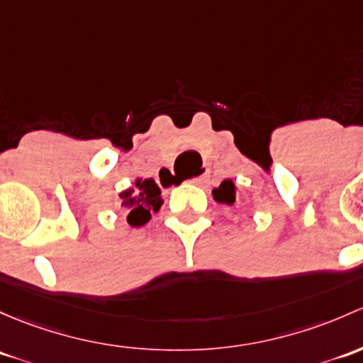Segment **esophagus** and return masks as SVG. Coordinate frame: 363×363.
<instances>
[{
	"instance_id": "esophagus-1",
	"label": "esophagus",
	"mask_w": 363,
	"mask_h": 363,
	"mask_svg": "<svg viewBox=\"0 0 363 363\" xmlns=\"http://www.w3.org/2000/svg\"><path fill=\"white\" fill-rule=\"evenodd\" d=\"M203 175H205V174H203ZM203 175H196V177L191 179V182H194V184H200L201 179H203Z\"/></svg>"
}]
</instances>
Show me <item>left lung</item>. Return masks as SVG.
<instances>
[{"label":"left lung","mask_w":363,"mask_h":363,"mask_svg":"<svg viewBox=\"0 0 363 363\" xmlns=\"http://www.w3.org/2000/svg\"><path fill=\"white\" fill-rule=\"evenodd\" d=\"M236 188L235 182L231 179H226V181L220 182L219 188H213V200L219 201V203H226V205H233L236 200Z\"/></svg>","instance_id":"obj_1"}]
</instances>
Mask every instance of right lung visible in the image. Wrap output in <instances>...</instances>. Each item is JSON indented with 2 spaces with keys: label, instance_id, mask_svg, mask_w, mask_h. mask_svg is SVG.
Instances as JSON below:
<instances>
[{
  "label": "right lung",
  "instance_id": "right-lung-1",
  "mask_svg": "<svg viewBox=\"0 0 363 363\" xmlns=\"http://www.w3.org/2000/svg\"><path fill=\"white\" fill-rule=\"evenodd\" d=\"M162 191L152 179H135L132 188L120 193L121 207L127 208V223L133 228H140L151 219L152 212L162 207Z\"/></svg>",
  "mask_w": 363,
  "mask_h": 363
}]
</instances>
